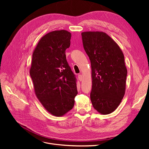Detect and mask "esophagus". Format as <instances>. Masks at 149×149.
Listing matches in <instances>:
<instances>
[{
	"instance_id": "34e87169",
	"label": "esophagus",
	"mask_w": 149,
	"mask_h": 149,
	"mask_svg": "<svg viewBox=\"0 0 149 149\" xmlns=\"http://www.w3.org/2000/svg\"><path fill=\"white\" fill-rule=\"evenodd\" d=\"M78 78H79V80L81 81L83 80V76L81 75H78Z\"/></svg>"
}]
</instances>
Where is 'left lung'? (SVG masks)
<instances>
[{
    "label": "left lung",
    "instance_id": "left-lung-1",
    "mask_svg": "<svg viewBox=\"0 0 149 149\" xmlns=\"http://www.w3.org/2000/svg\"><path fill=\"white\" fill-rule=\"evenodd\" d=\"M81 36L91 64L92 106L100 113L109 114L118 107L126 91L127 70L124 54L118 44L102 31H86Z\"/></svg>",
    "mask_w": 149,
    "mask_h": 149
}]
</instances>
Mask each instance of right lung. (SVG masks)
Listing matches in <instances>:
<instances>
[{"label":"right lung","mask_w":149,"mask_h":149,"mask_svg":"<svg viewBox=\"0 0 149 149\" xmlns=\"http://www.w3.org/2000/svg\"><path fill=\"white\" fill-rule=\"evenodd\" d=\"M71 34L66 30L45 34L33 53L29 73L36 97L51 115L61 116L73 108L77 95L76 79L65 51Z\"/></svg>","instance_id":"1"}]
</instances>
